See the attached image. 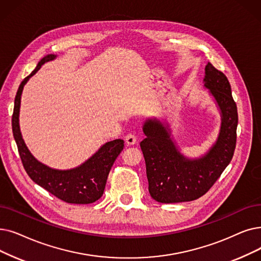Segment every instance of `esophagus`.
I'll return each mask as SVG.
<instances>
[{
    "instance_id": "1",
    "label": "esophagus",
    "mask_w": 261,
    "mask_h": 261,
    "mask_svg": "<svg viewBox=\"0 0 261 261\" xmlns=\"http://www.w3.org/2000/svg\"><path fill=\"white\" fill-rule=\"evenodd\" d=\"M137 135H135L134 133H128L126 137H124V141H126V143L128 145H134L135 143H137Z\"/></svg>"
}]
</instances>
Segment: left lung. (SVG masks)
Returning <instances> with one entry per match:
<instances>
[{"label":"left lung","instance_id":"obj_1","mask_svg":"<svg viewBox=\"0 0 261 261\" xmlns=\"http://www.w3.org/2000/svg\"><path fill=\"white\" fill-rule=\"evenodd\" d=\"M205 73V86L210 89L222 114L219 139L206 155L189 160L177 150L168 128L155 119L144 123L146 138L140 145L145 158L149 193L159 202L191 201L205 195L233 156L238 111L229 81L210 63Z\"/></svg>","mask_w":261,"mask_h":261}]
</instances>
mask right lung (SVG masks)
<instances>
[{
  "label": "right lung",
  "mask_w": 261,
  "mask_h": 261,
  "mask_svg": "<svg viewBox=\"0 0 261 261\" xmlns=\"http://www.w3.org/2000/svg\"><path fill=\"white\" fill-rule=\"evenodd\" d=\"M54 59L55 55L53 54L44 56L38 63L35 70L21 82L15 98L14 113L11 118L14 138L17 143L22 165L34 182L65 202L82 203V205L92 203L103 194L109 173L123 149L122 140L108 142L81 166L69 171H58L43 165L32 155L20 132L19 111L23 86L29 79L39 70L41 65Z\"/></svg>",
  "instance_id": "right-lung-1"
}]
</instances>
